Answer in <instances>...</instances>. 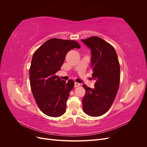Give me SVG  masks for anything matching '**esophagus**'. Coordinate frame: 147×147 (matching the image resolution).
I'll list each match as a JSON object with an SVG mask.
<instances>
[{
    "label": "esophagus",
    "instance_id": "1",
    "mask_svg": "<svg viewBox=\"0 0 147 147\" xmlns=\"http://www.w3.org/2000/svg\"><path fill=\"white\" fill-rule=\"evenodd\" d=\"M79 86H80V84L78 83H77V82H75V83H74V86H75V88H76V87Z\"/></svg>",
    "mask_w": 147,
    "mask_h": 147
}]
</instances>
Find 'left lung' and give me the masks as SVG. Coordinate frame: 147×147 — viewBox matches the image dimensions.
I'll return each mask as SVG.
<instances>
[{"mask_svg":"<svg viewBox=\"0 0 147 147\" xmlns=\"http://www.w3.org/2000/svg\"><path fill=\"white\" fill-rule=\"evenodd\" d=\"M82 41L91 50L92 77L94 88L83 84L85 95L82 99L84 112L91 117H99L110 109L117 96L120 80V67L114 48L98 37Z\"/></svg>","mask_w":147,"mask_h":147,"instance_id":"1","label":"left lung"}]
</instances>
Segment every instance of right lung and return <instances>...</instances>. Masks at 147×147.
I'll return each mask as SVG.
<instances>
[{
	"mask_svg": "<svg viewBox=\"0 0 147 147\" xmlns=\"http://www.w3.org/2000/svg\"><path fill=\"white\" fill-rule=\"evenodd\" d=\"M80 46L76 41L51 38L34 53L29 78L31 90L42 112L51 117L63 115L66 110V102L74 82L67 83L55 74L61 70L66 54Z\"/></svg>",
	"mask_w": 147,
	"mask_h": 147,
	"instance_id": "1",
	"label": "right lung"
}]
</instances>
